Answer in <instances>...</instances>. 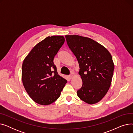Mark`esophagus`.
<instances>
[{"label": "esophagus", "mask_w": 133, "mask_h": 133, "mask_svg": "<svg viewBox=\"0 0 133 133\" xmlns=\"http://www.w3.org/2000/svg\"><path fill=\"white\" fill-rule=\"evenodd\" d=\"M72 76H73V75L72 74H70V75H69V76H68V77H69V79H72Z\"/></svg>", "instance_id": "esophagus-1"}]
</instances>
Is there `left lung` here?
<instances>
[{
	"label": "left lung",
	"mask_w": 133,
	"mask_h": 133,
	"mask_svg": "<svg viewBox=\"0 0 133 133\" xmlns=\"http://www.w3.org/2000/svg\"><path fill=\"white\" fill-rule=\"evenodd\" d=\"M67 44L79 65L82 81L77 95L88 104L100 101L107 93L113 75L114 65L107 49L89 38L65 36Z\"/></svg>",
	"instance_id": "left-lung-1"
}]
</instances>
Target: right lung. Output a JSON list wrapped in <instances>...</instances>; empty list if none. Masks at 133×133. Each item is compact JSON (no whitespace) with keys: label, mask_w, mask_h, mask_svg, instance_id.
Returning a JSON list of instances; mask_svg holds the SVG:
<instances>
[{"label":"right lung","mask_w":133,"mask_h":133,"mask_svg":"<svg viewBox=\"0 0 133 133\" xmlns=\"http://www.w3.org/2000/svg\"><path fill=\"white\" fill-rule=\"evenodd\" d=\"M63 36L48 37L35 46L23 61L22 81L31 98L41 105L57 100L67 80L58 74L53 60L65 42Z\"/></svg>","instance_id":"add662e5"}]
</instances>
